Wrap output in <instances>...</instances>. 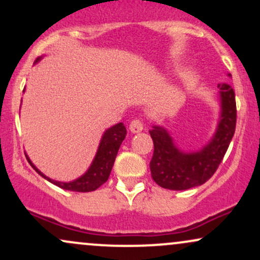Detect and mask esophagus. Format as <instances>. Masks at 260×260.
<instances>
[{
    "mask_svg": "<svg viewBox=\"0 0 260 260\" xmlns=\"http://www.w3.org/2000/svg\"><path fill=\"white\" fill-rule=\"evenodd\" d=\"M143 128H144V126H143V122L140 120H133L129 124V131L132 133L142 132Z\"/></svg>",
    "mask_w": 260,
    "mask_h": 260,
    "instance_id": "1",
    "label": "esophagus"
}]
</instances>
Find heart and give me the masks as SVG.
I'll use <instances>...</instances> for the list:
<instances>
[{"label": "heart", "mask_w": 260, "mask_h": 260, "mask_svg": "<svg viewBox=\"0 0 260 260\" xmlns=\"http://www.w3.org/2000/svg\"><path fill=\"white\" fill-rule=\"evenodd\" d=\"M105 104H107V101H106V103H105Z\"/></svg>", "instance_id": "1"}]
</instances>
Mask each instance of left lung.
Masks as SVG:
<instances>
[{"label": "left lung", "mask_w": 260, "mask_h": 260, "mask_svg": "<svg viewBox=\"0 0 260 260\" xmlns=\"http://www.w3.org/2000/svg\"><path fill=\"white\" fill-rule=\"evenodd\" d=\"M231 77V74H228ZM220 116L210 140L197 151H183L176 145L166 128L153 126L149 131L154 142L150 161L153 180L160 187L184 190L205 183L223 159L236 128L235 91L229 84H219Z\"/></svg>", "instance_id": "1"}]
</instances>
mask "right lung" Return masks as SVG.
<instances>
[{
    "label": "right lung",
    "mask_w": 260,
    "mask_h": 260,
    "mask_svg": "<svg viewBox=\"0 0 260 260\" xmlns=\"http://www.w3.org/2000/svg\"><path fill=\"white\" fill-rule=\"evenodd\" d=\"M40 59L41 57H39L37 61H35V63L40 61ZM126 134L127 129L122 122L115 124V126L107 128L105 132H104L103 137H101L99 147H98L96 154H95V157L94 160H92L91 165L89 166L88 170H86L85 174H83L80 177L70 182L55 181L52 180V178L47 177L46 175H44L43 172L31 162V160L29 159L28 155L25 154V156L26 159H28L29 164L31 165V168L34 169L41 177H44L45 180L51 182L55 186L66 190H72V192H91V190L98 189L100 186H103V184L107 181V178H109L110 174H111L113 162H115L116 155L118 153V149H120L123 139L126 138Z\"/></svg>",
    "instance_id": "obj_1"
}]
</instances>
